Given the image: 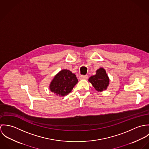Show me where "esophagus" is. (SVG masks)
<instances>
[{
	"mask_svg": "<svg viewBox=\"0 0 149 149\" xmlns=\"http://www.w3.org/2000/svg\"><path fill=\"white\" fill-rule=\"evenodd\" d=\"M88 76L87 75H81L80 76V80H86L88 79Z\"/></svg>",
	"mask_w": 149,
	"mask_h": 149,
	"instance_id": "34e87169",
	"label": "esophagus"
}]
</instances>
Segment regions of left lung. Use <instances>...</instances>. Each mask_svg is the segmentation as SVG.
<instances>
[{"instance_id":"1","label":"left lung","mask_w":149,"mask_h":149,"mask_svg":"<svg viewBox=\"0 0 149 149\" xmlns=\"http://www.w3.org/2000/svg\"><path fill=\"white\" fill-rule=\"evenodd\" d=\"M88 80L98 92L106 89L109 81L106 70L102 68L99 69L96 71V74L92 76Z\"/></svg>"}]
</instances>
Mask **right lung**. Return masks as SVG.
Instances as JSON below:
<instances>
[{
  "label": "right lung",
  "mask_w": 149,
  "mask_h": 149,
  "mask_svg": "<svg viewBox=\"0 0 149 149\" xmlns=\"http://www.w3.org/2000/svg\"><path fill=\"white\" fill-rule=\"evenodd\" d=\"M78 82L76 75L69 70H61L52 80L50 91L56 95L64 96L71 92Z\"/></svg>",
  "instance_id": "1"
}]
</instances>
